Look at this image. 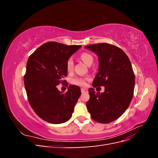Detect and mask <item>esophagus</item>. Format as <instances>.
<instances>
[{
    "label": "esophagus",
    "instance_id": "34e87169",
    "mask_svg": "<svg viewBox=\"0 0 158 158\" xmlns=\"http://www.w3.org/2000/svg\"><path fill=\"white\" fill-rule=\"evenodd\" d=\"M81 92H82V94L86 93V92H88V89L86 88H81Z\"/></svg>",
    "mask_w": 158,
    "mask_h": 158
}]
</instances>
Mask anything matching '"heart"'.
Instances as JSON below:
<instances>
[{
    "label": "heart",
    "instance_id": "b5f03b06",
    "mask_svg": "<svg viewBox=\"0 0 158 158\" xmlns=\"http://www.w3.org/2000/svg\"><path fill=\"white\" fill-rule=\"evenodd\" d=\"M80 58L87 65H89L91 63H93V57L88 52H83L81 54ZM74 67V61L72 58H70L66 61V68L68 73H71ZM89 77H76L71 80V83L80 85V86H84L86 85V81L88 80Z\"/></svg>",
    "mask_w": 158,
    "mask_h": 158
}]
</instances>
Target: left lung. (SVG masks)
I'll use <instances>...</instances> for the list:
<instances>
[{"label":"left lung","instance_id":"8db88e82","mask_svg":"<svg viewBox=\"0 0 158 158\" xmlns=\"http://www.w3.org/2000/svg\"><path fill=\"white\" fill-rule=\"evenodd\" d=\"M98 56V73L94 87L104 86L105 92L88 89L89 99L86 106L94 121L109 123L120 117L131 103L135 89V76L131 61L118 47L98 44L85 47Z\"/></svg>","mask_w":158,"mask_h":158}]
</instances>
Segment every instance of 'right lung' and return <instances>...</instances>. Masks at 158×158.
<instances>
[{
    "label": "right lung",
    "mask_w": 158,
    "mask_h": 158,
    "mask_svg": "<svg viewBox=\"0 0 158 158\" xmlns=\"http://www.w3.org/2000/svg\"><path fill=\"white\" fill-rule=\"evenodd\" d=\"M81 45L47 42L30 56L23 78L27 99L33 111L43 120L52 124L69 121L81 95L78 85H70L66 93L56 85L68 75L67 60Z\"/></svg>",
    "instance_id": "obj_1"
}]
</instances>
